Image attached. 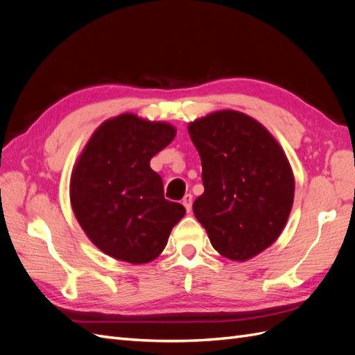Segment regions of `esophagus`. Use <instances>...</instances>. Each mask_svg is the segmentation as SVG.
Here are the masks:
<instances>
[{
    "label": "esophagus",
    "mask_w": 355,
    "mask_h": 355,
    "mask_svg": "<svg viewBox=\"0 0 355 355\" xmlns=\"http://www.w3.org/2000/svg\"><path fill=\"white\" fill-rule=\"evenodd\" d=\"M182 204H184V207L187 209V211L189 213L192 209V196L187 194L184 198H182Z\"/></svg>",
    "instance_id": "1"
}]
</instances>
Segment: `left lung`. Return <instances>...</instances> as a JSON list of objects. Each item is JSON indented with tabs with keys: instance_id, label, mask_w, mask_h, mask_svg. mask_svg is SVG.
I'll return each instance as SVG.
<instances>
[{
	"instance_id": "left-lung-1",
	"label": "left lung",
	"mask_w": 355,
	"mask_h": 355,
	"mask_svg": "<svg viewBox=\"0 0 355 355\" xmlns=\"http://www.w3.org/2000/svg\"><path fill=\"white\" fill-rule=\"evenodd\" d=\"M202 166L204 192L192 204L211 245L244 262L282 234L295 179L283 148L254 118L218 111L188 125Z\"/></svg>"
}]
</instances>
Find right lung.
Instances as JSON below:
<instances>
[{"mask_svg": "<svg viewBox=\"0 0 355 355\" xmlns=\"http://www.w3.org/2000/svg\"><path fill=\"white\" fill-rule=\"evenodd\" d=\"M175 136L167 123L123 114L101 124L85 145L69 197L81 228L103 253L148 263L164 250L185 207L164 198L163 180L149 161Z\"/></svg>", "mask_w": 355, "mask_h": 355, "instance_id": "add662e5", "label": "right lung"}]
</instances>
